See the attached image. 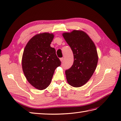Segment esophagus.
Here are the masks:
<instances>
[{
    "mask_svg": "<svg viewBox=\"0 0 121 121\" xmlns=\"http://www.w3.org/2000/svg\"><path fill=\"white\" fill-rule=\"evenodd\" d=\"M63 58H60V61H61V62H63Z\"/></svg>",
    "mask_w": 121,
    "mask_h": 121,
    "instance_id": "obj_1",
    "label": "esophagus"
}]
</instances>
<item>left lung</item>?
Returning <instances> with one entry per match:
<instances>
[{"instance_id": "left-lung-1", "label": "left lung", "mask_w": 121, "mask_h": 121, "mask_svg": "<svg viewBox=\"0 0 121 121\" xmlns=\"http://www.w3.org/2000/svg\"><path fill=\"white\" fill-rule=\"evenodd\" d=\"M62 36L74 56L73 65L65 71L66 80L72 86L81 87L89 80L96 69L98 56L96 46L83 30H73L63 33Z\"/></svg>"}]
</instances>
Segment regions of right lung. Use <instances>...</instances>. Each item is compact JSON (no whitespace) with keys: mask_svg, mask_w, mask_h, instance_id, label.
Segmentation results:
<instances>
[{"mask_svg":"<svg viewBox=\"0 0 121 121\" xmlns=\"http://www.w3.org/2000/svg\"><path fill=\"white\" fill-rule=\"evenodd\" d=\"M53 37L52 33L36 34L28 42L23 53L24 75L29 83L38 90L49 85L56 69L61 65L55 49L50 47Z\"/></svg>","mask_w":121,"mask_h":121,"instance_id":"add662e5","label":"right lung"}]
</instances>
